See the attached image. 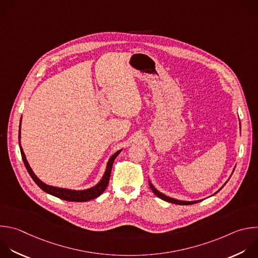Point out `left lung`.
<instances>
[{"instance_id": "8db88e82", "label": "left lung", "mask_w": 258, "mask_h": 258, "mask_svg": "<svg viewBox=\"0 0 258 258\" xmlns=\"http://www.w3.org/2000/svg\"><path fill=\"white\" fill-rule=\"evenodd\" d=\"M149 184H150V187H151L152 191H153L158 198H160L161 200L166 201V202H168V203H172V204L181 205V206H186V205H194V204H197V203H200V202H201V201H196V202H183V201H178V200H175V199H172V198H169V197H167V196H165V195L159 192V191L153 186V184H152L150 181H149ZM216 194H217V192H216Z\"/></svg>"}]
</instances>
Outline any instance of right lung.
<instances>
[{
  "mask_svg": "<svg viewBox=\"0 0 258 258\" xmlns=\"http://www.w3.org/2000/svg\"><path fill=\"white\" fill-rule=\"evenodd\" d=\"M21 123V121H20ZM19 140H20V133H19ZM20 151H21V156H22V160L24 162V165L28 171L29 175L31 176V178L34 180V182L45 192L53 196V197H56L60 200H63V201H68V202H88V201H91L93 199H96L98 198L100 195L103 194V191L106 189L107 185H108V182H109V178H110V174H111V168H112V165H113V162L115 160V158L118 156V154L121 152V150L117 151L115 154H113L111 156V158L109 159L108 163H107V167H106V170H105V173L102 177V179L99 181L98 184H96L95 186L89 188V189H85V190H71V189H66V188H59V187H54V186H50V185H47L45 183H43L42 181H40L36 175L33 173L32 169L30 168L27 160H26V157H25V154L22 150V148L20 147Z\"/></svg>",
  "mask_w": 258,
  "mask_h": 258,
  "instance_id": "right-lung-1",
  "label": "right lung"
}]
</instances>
